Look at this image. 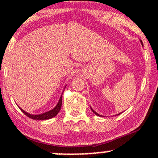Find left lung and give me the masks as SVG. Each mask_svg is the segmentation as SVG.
I'll use <instances>...</instances> for the list:
<instances>
[{
	"mask_svg": "<svg viewBox=\"0 0 158 158\" xmlns=\"http://www.w3.org/2000/svg\"><path fill=\"white\" fill-rule=\"evenodd\" d=\"M140 42H141V44H142V46H143V43H142V41H141V40H140ZM91 110H92V112H93V113H94V114H96V115H97V116H98V117H103V116H102V115H100V114H98V113H97V112H95V111H94V110H93V109L92 108V107H91ZM120 114H121V113H120ZM119 114H117V115H119Z\"/></svg>",
	"mask_w": 158,
	"mask_h": 158,
	"instance_id": "8db88e82",
	"label": "left lung"
}]
</instances>
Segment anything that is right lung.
<instances>
[{
	"label": "right lung",
	"mask_w": 158,
	"mask_h": 158,
	"mask_svg": "<svg viewBox=\"0 0 158 158\" xmlns=\"http://www.w3.org/2000/svg\"><path fill=\"white\" fill-rule=\"evenodd\" d=\"M66 85H65V87H64V89L66 88ZM62 94H61L60 98L59 101H58L57 105L55 106V107H54L53 109H51V110H48L47 111V112H44V113H42V114H29L28 112H26L25 110H23L21 108V107H19V109L22 110V112L23 114H25V115L27 116L28 117H29V118L32 119H39V120H44V119H51L53 118V117H56V116L57 115L58 113L60 112V108H61V106H62Z\"/></svg>",
	"instance_id": "obj_1"
}]
</instances>
